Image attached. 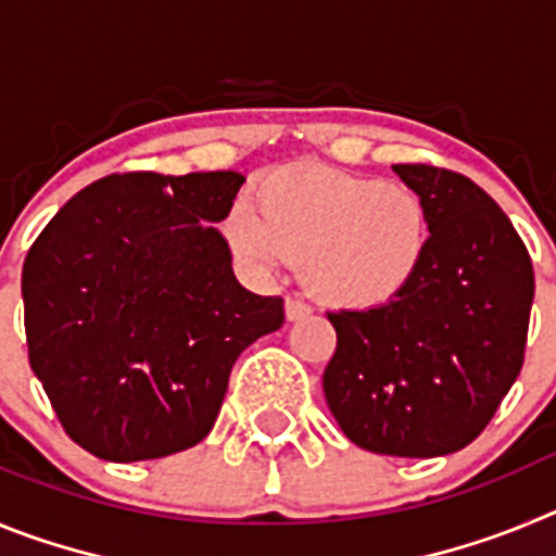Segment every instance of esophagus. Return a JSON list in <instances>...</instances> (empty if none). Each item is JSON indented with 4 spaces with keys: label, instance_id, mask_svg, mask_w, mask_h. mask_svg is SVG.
Wrapping results in <instances>:
<instances>
[{
    "label": "esophagus",
    "instance_id": "esophagus-1",
    "mask_svg": "<svg viewBox=\"0 0 556 556\" xmlns=\"http://www.w3.org/2000/svg\"><path fill=\"white\" fill-rule=\"evenodd\" d=\"M308 314H312V306L301 298H287V320L289 323H298V320H306Z\"/></svg>",
    "mask_w": 556,
    "mask_h": 556
}]
</instances>
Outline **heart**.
I'll use <instances>...</instances> for the list:
<instances>
[{
	"mask_svg": "<svg viewBox=\"0 0 556 556\" xmlns=\"http://www.w3.org/2000/svg\"><path fill=\"white\" fill-rule=\"evenodd\" d=\"M223 219L230 253L255 275L308 262L314 289L337 306L392 301L429 248L424 200L404 184H378L323 166H283Z\"/></svg>",
	"mask_w": 556,
	"mask_h": 556,
	"instance_id": "b5f03b06",
	"label": "heart"
}]
</instances>
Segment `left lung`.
Masks as SVG:
<instances>
[{
    "mask_svg": "<svg viewBox=\"0 0 556 556\" xmlns=\"http://www.w3.org/2000/svg\"><path fill=\"white\" fill-rule=\"evenodd\" d=\"M429 214L415 278L384 306L328 312L331 415L358 448L443 456L493 420L527 351L532 258L488 191L459 172L395 164Z\"/></svg>",
    "mask_w": 556,
    "mask_h": 556,
    "instance_id": "8db88e82",
    "label": "left lung"
}]
</instances>
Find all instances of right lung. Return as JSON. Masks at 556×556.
<instances>
[{"label":"right lung","instance_id":"right-lung-1","mask_svg":"<svg viewBox=\"0 0 556 556\" xmlns=\"http://www.w3.org/2000/svg\"><path fill=\"white\" fill-rule=\"evenodd\" d=\"M239 172H125L68 200L24 258L29 367L63 431L111 462L198 445L233 362L283 301L233 278L223 223Z\"/></svg>","mask_w":556,"mask_h":556}]
</instances>
